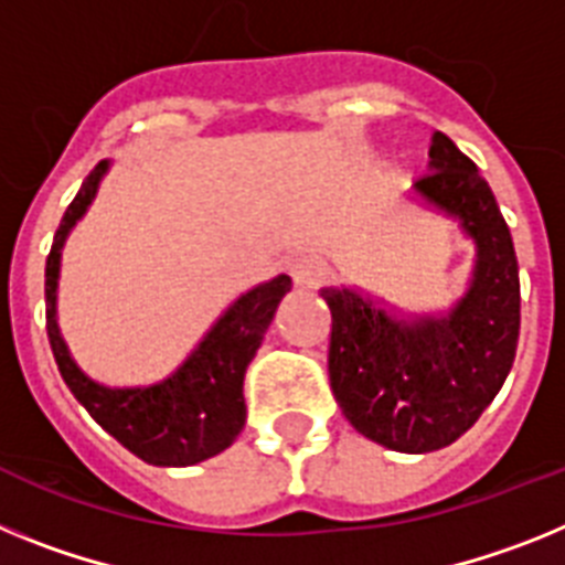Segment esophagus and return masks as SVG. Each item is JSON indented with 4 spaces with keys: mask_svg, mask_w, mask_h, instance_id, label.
Returning a JSON list of instances; mask_svg holds the SVG:
<instances>
[{
    "mask_svg": "<svg viewBox=\"0 0 565 565\" xmlns=\"http://www.w3.org/2000/svg\"><path fill=\"white\" fill-rule=\"evenodd\" d=\"M289 276H292L296 287L316 289L327 281L330 269H327V264H323L321 258H316V255H298V258L289 262Z\"/></svg>",
    "mask_w": 565,
    "mask_h": 565,
    "instance_id": "obj_1",
    "label": "esophagus"
}]
</instances>
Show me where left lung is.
Returning <instances> with one entry per match:
<instances>
[{"instance_id":"obj_1","label":"left lung","mask_w":565,"mask_h":565,"mask_svg":"<svg viewBox=\"0 0 565 565\" xmlns=\"http://www.w3.org/2000/svg\"><path fill=\"white\" fill-rule=\"evenodd\" d=\"M415 193L458 218L478 247L472 284L449 316L395 318L355 289H321L332 312L330 386L364 438L395 452H435L483 415L514 364L520 276L487 179L446 134L431 136Z\"/></svg>"}]
</instances>
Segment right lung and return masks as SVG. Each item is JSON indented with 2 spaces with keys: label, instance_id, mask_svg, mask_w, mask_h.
Returning a JSON list of instances; mask_svg holds the SVG:
<instances>
[{
  "label": "right lung",
  "instance_id": "add662e5",
  "mask_svg": "<svg viewBox=\"0 0 565 565\" xmlns=\"http://www.w3.org/2000/svg\"><path fill=\"white\" fill-rule=\"evenodd\" d=\"M107 161H99L87 175L71 207L62 215L53 247L45 264V303H47V341H51L56 366L65 377L73 398L90 412V418L110 431L125 449L153 466H193L224 452L247 420L244 406V372L264 341L278 303L287 296L292 281L278 276L258 284L230 303L213 330L193 350V355L170 377L153 386H127L110 390L78 370L67 352V343L56 323L58 264L65 238L90 201L96 199Z\"/></svg>",
  "mask_w": 565,
  "mask_h": 565
}]
</instances>
